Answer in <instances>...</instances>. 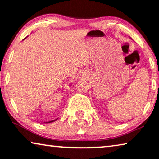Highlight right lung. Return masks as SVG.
<instances>
[{"instance_id": "add662e5", "label": "right lung", "mask_w": 159, "mask_h": 159, "mask_svg": "<svg viewBox=\"0 0 159 159\" xmlns=\"http://www.w3.org/2000/svg\"><path fill=\"white\" fill-rule=\"evenodd\" d=\"M57 119H55V120H51V121H49V122H47V123H52V122H54V121L56 120Z\"/></svg>"}]
</instances>
